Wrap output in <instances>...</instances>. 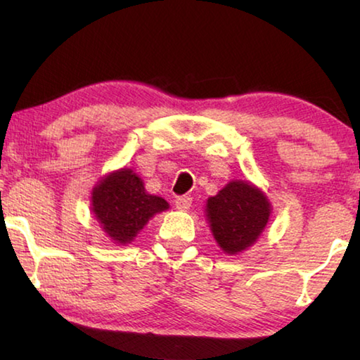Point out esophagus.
Instances as JSON below:
<instances>
[{"label": "esophagus", "instance_id": "1", "mask_svg": "<svg viewBox=\"0 0 360 360\" xmlns=\"http://www.w3.org/2000/svg\"><path fill=\"white\" fill-rule=\"evenodd\" d=\"M174 205H176V208L178 210H181V211H186V210H188L191 208V205H192V198L191 197H178L174 200Z\"/></svg>", "mask_w": 360, "mask_h": 360}]
</instances>
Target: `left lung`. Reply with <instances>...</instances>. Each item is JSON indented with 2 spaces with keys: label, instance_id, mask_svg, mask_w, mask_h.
<instances>
[{
  "label": "left lung",
  "instance_id": "left-lung-1",
  "mask_svg": "<svg viewBox=\"0 0 360 360\" xmlns=\"http://www.w3.org/2000/svg\"><path fill=\"white\" fill-rule=\"evenodd\" d=\"M205 212L219 248L235 255L260 238L270 221L271 203L252 182L235 179L206 200Z\"/></svg>",
  "mask_w": 360,
  "mask_h": 360
}]
</instances>
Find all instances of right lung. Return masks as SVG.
<instances>
[{"label": "right lung", "instance_id": "obj_1", "mask_svg": "<svg viewBox=\"0 0 360 360\" xmlns=\"http://www.w3.org/2000/svg\"><path fill=\"white\" fill-rule=\"evenodd\" d=\"M90 210L114 245L127 246L158 212L169 208L165 198L150 195L131 168L103 176L92 188Z\"/></svg>", "mask_w": 360, "mask_h": 360}]
</instances>
